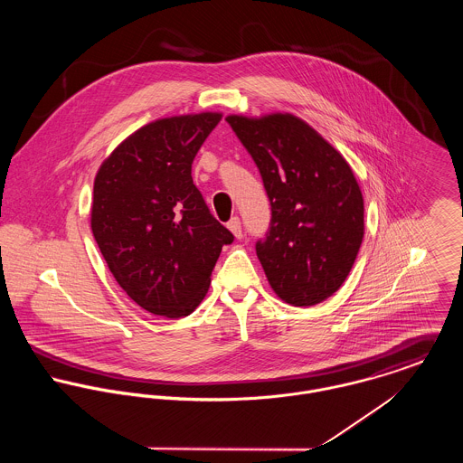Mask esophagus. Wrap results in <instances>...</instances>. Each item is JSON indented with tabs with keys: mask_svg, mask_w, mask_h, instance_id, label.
Here are the masks:
<instances>
[{
	"mask_svg": "<svg viewBox=\"0 0 463 463\" xmlns=\"http://www.w3.org/2000/svg\"><path fill=\"white\" fill-rule=\"evenodd\" d=\"M228 230L237 237V239H242V226H241V219L239 217H232L228 221Z\"/></svg>",
	"mask_w": 463,
	"mask_h": 463,
	"instance_id": "esophagus-1",
	"label": "esophagus"
}]
</instances>
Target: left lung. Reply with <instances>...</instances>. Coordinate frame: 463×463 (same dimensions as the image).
Masks as SVG:
<instances>
[{"label": "left lung", "mask_w": 463, "mask_h": 463, "mask_svg": "<svg viewBox=\"0 0 463 463\" xmlns=\"http://www.w3.org/2000/svg\"><path fill=\"white\" fill-rule=\"evenodd\" d=\"M255 160L270 222L257 257L285 303L312 307L345 281L364 239V198L344 156L292 114L226 118Z\"/></svg>", "instance_id": "left-lung-1"}]
</instances>
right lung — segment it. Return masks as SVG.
<instances>
[{
  "instance_id": "add662e5",
  "label": "right lung",
  "mask_w": 463,
  "mask_h": 463,
  "mask_svg": "<svg viewBox=\"0 0 463 463\" xmlns=\"http://www.w3.org/2000/svg\"><path fill=\"white\" fill-rule=\"evenodd\" d=\"M221 114L153 121L101 164L90 226L119 287L153 316L178 319L203 301L233 233L208 210L193 182L201 144Z\"/></svg>"
}]
</instances>
